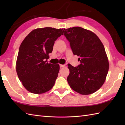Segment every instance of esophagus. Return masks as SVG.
I'll use <instances>...</instances> for the list:
<instances>
[{
  "label": "esophagus",
  "mask_w": 125,
  "mask_h": 125,
  "mask_svg": "<svg viewBox=\"0 0 125 125\" xmlns=\"http://www.w3.org/2000/svg\"><path fill=\"white\" fill-rule=\"evenodd\" d=\"M60 66L61 68H63V67H65V65L64 64H60Z\"/></svg>",
  "instance_id": "1"
}]
</instances>
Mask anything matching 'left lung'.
<instances>
[{
  "mask_svg": "<svg viewBox=\"0 0 125 125\" xmlns=\"http://www.w3.org/2000/svg\"><path fill=\"white\" fill-rule=\"evenodd\" d=\"M63 31L73 54L78 56L80 61L76 67L68 64V84L81 94H92L104 83L109 69L104 46L94 33L86 29L74 27L64 28Z\"/></svg>",
  "mask_w": 125,
  "mask_h": 125,
  "instance_id": "8db88e82",
  "label": "left lung"
}]
</instances>
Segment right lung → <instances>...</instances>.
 Masks as SVG:
<instances>
[{
	"instance_id": "add662e5",
	"label": "right lung",
	"mask_w": 125,
	"mask_h": 125,
	"mask_svg": "<svg viewBox=\"0 0 125 125\" xmlns=\"http://www.w3.org/2000/svg\"><path fill=\"white\" fill-rule=\"evenodd\" d=\"M62 29L37 28L26 37L19 49L16 70L26 90L35 94L48 91L54 85L58 64L48 63L55 41L63 35Z\"/></svg>"
}]
</instances>
